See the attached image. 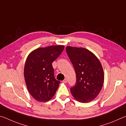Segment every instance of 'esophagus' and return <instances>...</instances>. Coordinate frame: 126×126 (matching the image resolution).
Instances as JSON below:
<instances>
[{"mask_svg":"<svg viewBox=\"0 0 126 126\" xmlns=\"http://www.w3.org/2000/svg\"><path fill=\"white\" fill-rule=\"evenodd\" d=\"M67 82H68V80H67V78H65L64 79V80H63V82L64 83H67Z\"/></svg>","mask_w":126,"mask_h":126,"instance_id":"obj_1","label":"esophagus"}]
</instances>
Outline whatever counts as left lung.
Segmentation results:
<instances>
[{
    "instance_id": "1",
    "label": "left lung",
    "mask_w": 126,
    "mask_h": 126,
    "mask_svg": "<svg viewBox=\"0 0 126 126\" xmlns=\"http://www.w3.org/2000/svg\"><path fill=\"white\" fill-rule=\"evenodd\" d=\"M66 52L76 73V85L71 88L72 95L81 103L93 101L104 82V72L99 60L84 48L67 46Z\"/></svg>"
}]
</instances>
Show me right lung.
I'll use <instances>...</instances> for the list:
<instances>
[{
  "label": "right lung",
  "mask_w": 126,
  "mask_h": 126,
  "mask_svg": "<svg viewBox=\"0 0 126 126\" xmlns=\"http://www.w3.org/2000/svg\"><path fill=\"white\" fill-rule=\"evenodd\" d=\"M64 48L62 45L38 48L28 55L24 69V76L28 90L32 96L39 102L52 98L60 82L54 77L53 62Z\"/></svg>",
  "instance_id": "right-lung-1"
}]
</instances>
